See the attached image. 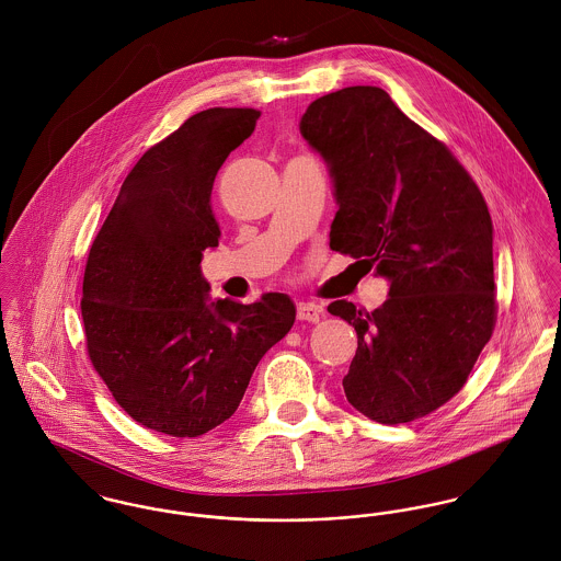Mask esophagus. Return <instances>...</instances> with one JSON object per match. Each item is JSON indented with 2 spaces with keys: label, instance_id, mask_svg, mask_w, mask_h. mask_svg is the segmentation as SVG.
Listing matches in <instances>:
<instances>
[{
  "label": "esophagus",
  "instance_id": "34e87169",
  "mask_svg": "<svg viewBox=\"0 0 561 561\" xmlns=\"http://www.w3.org/2000/svg\"><path fill=\"white\" fill-rule=\"evenodd\" d=\"M297 316H299V320L318 322V320L322 318V306H316V304H299Z\"/></svg>",
  "mask_w": 561,
  "mask_h": 561
}]
</instances>
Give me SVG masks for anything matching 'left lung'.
Returning a JSON list of instances; mask_svg holds the SVG:
<instances>
[{"instance_id":"obj_1","label":"left lung","mask_w":561,"mask_h":561,"mask_svg":"<svg viewBox=\"0 0 561 561\" xmlns=\"http://www.w3.org/2000/svg\"><path fill=\"white\" fill-rule=\"evenodd\" d=\"M301 135L329 168L331 250L389 282L373 313L327 310L357 331L346 400L378 424H407L460 391L495 327L493 221L445 144L374 85L316 99Z\"/></svg>"}]
</instances>
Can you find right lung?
<instances>
[{
    "instance_id": "right-lung-1",
    "label": "right lung",
    "mask_w": 561,
    "mask_h": 561,
    "mask_svg": "<svg viewBox=\"0 0 561 561\" xmlns=\"http://www.w3.org/2000/svg\"><path fill=\"white\" fill-rule=\"evenodd\" d=\"M260 112L213 107L191 116L130 170L83 273L88 355L141 426L199 436L239 409L264 353L295 324L288 295L243 306L210 299L202 251L219 245L215 176Z\"/></svg>"
}]
</instances>
